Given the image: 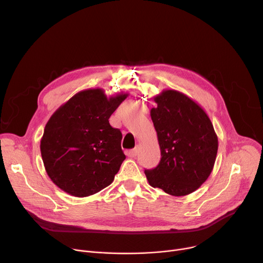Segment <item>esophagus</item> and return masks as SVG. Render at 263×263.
<instances>
[{
    "label": "esophagus",
    "mask_w": 263,
    "mask_h": 263,
    "mask_svg": "<svg viewBox=\"0 0 263 263\" xmlns=\"http://www.w3.org/2000/svg\"><path fill=\"white\" fill-rule=\"evenodd\" d=\"M136 155H137V148H134V149L128 151V156H129L130 158H135Z\"/></svg>",
    "instance_id": "34e87169"
}]
</instances>
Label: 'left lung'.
Instances as JSON below:
<instances>
[{"label": "left lung", "mask_w": 263, "mask_h": 263, "mask_svg": "<svg viewBox=\"0 0 263 263\" xmlns=\"http://www.w3.org/2000/svg\"><path fill=\"white\" fill-rule=\"evenodd\" d=\"M150 110L161 161L145 171L149 184L173 196L195 192L209 178L216 160L218 140L205 110L175 89H163L154 97Z\"/></svg>", "instance_id": "1"}]
</instances>
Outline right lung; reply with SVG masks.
Wrapping results in <instances>:
<instances>
[{"label":"right lung","instance_id":"obj_1","mask_svg":"<svg viewBox=\"0 0 263 263\" xmlns=\"http://www.w3.org/2000/svg\"><path fill=\"white\" fill-rule=\"evenodd\" d=\"M129 93L107 97L102 88L81 90L48 120L40 153L52 182L76 197H87L113 182L126 159L122 134L108 118Z\"/></svg>","mask_w":263,"mask_h":263}]
</instances>
